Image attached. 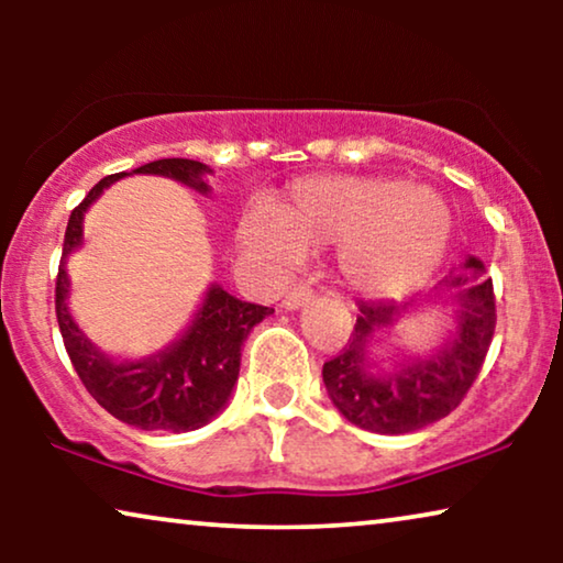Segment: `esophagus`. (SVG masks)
I'll return each mask as SVG.
<instances>
[{
    "instance_id": "obj_1",
    "label": "esophagus",
    "mask_w": 563,
    "mask_h": 563,
    "mask_svg": "<svg viewBox=\"0 0 563 563\" xmlns=\"http://www.w3.org/2000/svg\"><path fill=\"white\" fill-rule=\"evenodd\" d=\"M312 297L314 291L307 287V284H295V287L287 291V297H284V307H287V310H297V307H305L310 302Z\"/></svg>"
}]
</instances>
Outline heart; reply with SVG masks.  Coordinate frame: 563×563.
Listing matches in <instances>:
<instances>
[{"instance_id": "1", "label": "heart", "mask_w": 563, "mask_h": 563, "mask_svg": "<svg viewBox=\"0 0 563 563\" xmlns=\"http://www.w3.org/2000/svg\"><path fill=\"white\" fill-rule=\"evenodd\" d=\"M241 238L276 264L341 245V274L372 297L420 287L441 264L451 214L435 191L395 176H322L299 181L276 220L253 212Z\"/></svg>"}]
</instances>
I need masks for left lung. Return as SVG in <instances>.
Here are the masks:
<instances>
[{"mask_svg":"<svg viewBox=\"0 0 563 563\" xmlns=\"http://www.w3.org/2000/svg\"><path fill=\"white\" fill-rule=\"evenodd\" d=\"M482 274V261L468 258L464 272L445 279V287L461 299L453 341L430 358L410 361L391 374L368 372L366 349L376 330L391 325L405 312V305H358L349 343L322 366L328 395L345 420L372 433L402 435L456 410L482 372L497 325L495 287Z\"/></svg>","mask_w":563,"mask_h":563,"instance_id":"obj_1","label":"left lung"}]
</instances>
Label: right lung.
Segmentation results:
<instances>
[{
    "label": "right lung",
    "mask_w": 563,
    "mask_h": 563,
    "mask_svg": "<svg viewBox=\"0 0 563 563\" xmlns=\"http://www.w3.org/2000/svg\"><path fill=\"white\" fill-rule=\"evenodd\" d=\"M135 174H161L189 184L202 195L210 191L202 179V174H210V168L199 161L161 158L135 168ZM120 176H125V172L110 174L95 184L68 218L56 276V318L60 338H64L66 353L84 387L118 420L141 430H174V433L202 428L222 410L235 387L245 338L253 325H258L274 310L235 299L214 284L207 291L195 322L172 349L158 356L135 361V364H118L99 353L66 307L68 276L64 261L81 243V220L87 207Z\"/></svg>",
    "instance_id": "1"
}]
</instances>
